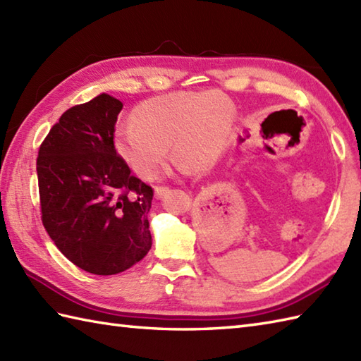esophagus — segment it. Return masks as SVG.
<instances>
[{"mask_svg":"<svg viewBox=\"0 0 361 361\" xmlns=\"http://www.w3.org/2000/svg\"><path fill=\"white\" fill-rule=\"evenodd\" d=\"M169 192V186H157L155 188V197L163 198Z\"/></svg>","mask_w":361,"mask_h":361,"instance_id":"esophagus-1","label":"esophagus"}]
</instances>
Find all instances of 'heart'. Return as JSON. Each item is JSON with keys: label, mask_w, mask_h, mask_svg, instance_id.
<instances>
[{"label": "heart", "mask_w": 361, "mask_h": 361, "mask_svg": "<svg viewBox=\"0 0 361 361\" xmlns=\"http://www.w3.org/2000/svg\"><path fill=\"white\" fill-rule=\"evenodd\" d=\"M234 105L219 93H172L145 99L133 122L116 128V149L142 178H155L175 150L198 166L217 158L234 126Z\"/></svg>", "instance_id": "heart-1"}]
</instances>
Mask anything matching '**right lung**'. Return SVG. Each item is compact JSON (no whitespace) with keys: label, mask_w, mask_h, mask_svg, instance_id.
Masks as SVG:
<instances>
[{"label":"right lung","mask_w":361,"mask_h":361,"mask_svg":"<svg viewBox=\"0 0 361 361\" xmlns=\"http://www.w3.org/2000/svg\"><path fill=\"white\" fill-rule=\"evenodd\" d=\"M122 102L99 94L68 109L37 157L42 221L56 247L93 274L126 271L152 247L153 189L114 147Z\"/></svg>","instance_id":"obj_1"}]
</instances>
